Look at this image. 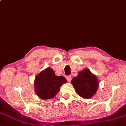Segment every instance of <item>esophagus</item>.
<instances>
[{"label": "esophagus", "mask_w": 126, "mask_h": 126, "mask_svg": "<svg viewBox=\"0 0 126 126\" xmlns=\"http://www.w3.org/2000/svg\"><path fill=\"white\" fill-rule=\"evenodd\" d=\"M66 79H67V80L68 81V82H70V81H71V80H72V78H71V76H70V75L67 76V77H66Z\"/></svg>", "instance_id": "obj_1"}]
</instances>
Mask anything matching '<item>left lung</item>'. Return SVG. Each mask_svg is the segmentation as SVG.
Segmentation results:
<instances>
[{
    "label": "left lung",
    "mask_w": 126,
    "mask_h": 126,
    "mask_svg": "<svg viewBox=\"0 0 126 126\" xmlns=\"http://www.w3.org/2000/svg\"><path fill=\"white\" fill-rule=\"evenodd\" d=\"M71 83L76 93L85 99L93 97L96 93L99 87L96 76L92 74L88 68L79 72L76 77L72 79Z\"/></svg>",
    "instance_id": "8db88e82"
}]
</instances>
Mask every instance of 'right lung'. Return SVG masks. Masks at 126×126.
Listing matches in <instances>:
<instances>
[{"label": "right lung", "instance_id": "obj_1", "mask_svg": "<svg viewBox=\"0 0 126 126\" xmlns=\"http://www.w3.org/2000/svg\"><path fill=\"white\" fill-rule=\"evenodd\" d=\"M66 82L63 76L56 75L53 70L48 67L36 76L35 93L42 99H51L60 91V87Z\"/></svg>", "mask_w": 126, "mask_h": 126}]
</instances>
